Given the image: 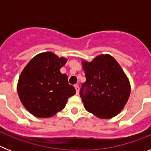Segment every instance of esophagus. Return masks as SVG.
Instances as JSON below:
<instances>
[{"label": "esophagus", "mask_w": 151, "mask_h": 151, "mask_svg": "<svg viewBox=\"0 0 151 151\" xmlns=\"http://www.w3.org/2000/svg\"><path fill=\"white\" fill-rule=\"evenodd\" d=\"M75 88H76V94H78V91H79V87H78V85H74Z\"/></svg>", "instance_id": "esophagus-1"}]
</instances>
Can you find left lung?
Returning <instances> with one entry per match:
<instances>
[{
	"instance_id": "left-lung-1",
	"label": "left lung",
	"mask_w": 151,
	"mask_h": 151,
	"mask_svg": "<svg viewBox=\"0 0 151 151\" xmlns=\"http://www.w3.org/2000/svg\"><path fill=\"white\" fill-rule=\"evenodd\" d=\"M86 81L80 96L85 110L101 119L118 115L131 92L129 80L119 64L109 54L97 56L91 62L82 61Z\"/></svg>"
}]
</instances>
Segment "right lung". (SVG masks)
<instances>
[{"instance_id": "right-lung-1", "label": "right lung", "mask_w": 151, "mask_h": 151, "mask_svg": "<svg viewBox=\"0 0 151 151\" xmlns=\"http://www.w3.org/2000/svg\"><path fill=\"white\" fill-rule=\"evenodd\" d=\"M67 59L52 52L36 55L25 66L19 78L17 92L21 103L33 116L49 118L65 107L76 89L60 73Z\"/></svg>"}]
</instances>
